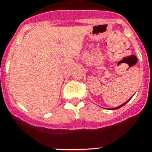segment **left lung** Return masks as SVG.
<instances>
[{"label": "left lung", "mask_w": 152, "mask_h": 152, "mask_svg": "<svg viewBox=\"0 0 152 152\" xmlns=\"http://www.w3.org/2000/svg\"><path fill=\"white\" fill-rule=\"evenodd\" d=\"M128 102H129V100H128L127 102H125V103H123V104H121V106H118V107H115V108H113V110H117V109H119V108H121V106H125V104L127 103Z\"/></svg>", "instance_id": "obj_1"}]
</instances>
